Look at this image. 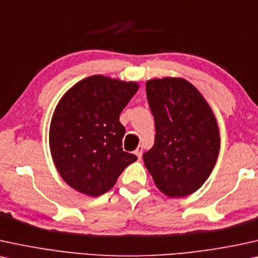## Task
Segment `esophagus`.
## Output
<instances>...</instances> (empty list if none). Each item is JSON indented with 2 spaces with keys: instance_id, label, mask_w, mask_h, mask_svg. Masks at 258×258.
I'll list each match as a JSON object with an SVG mask.
<instances>
[{
  "instance_id": "1",
  "label": "esophagus",
  "mask_w": 258,
  "mask_h": 258,
  "mask_svg": "<svg viewBox=\"0 0 258 258\" xmlns=\"http://www.w3.org/2000/svg\"><path fill=\"white\" fill-rule=\"evenodd\" d=\"M135 153H136V155L137 156H138V158L140 159V158H142V155H143V148H142V146H138V148H137L136 149V151H135Z\"/></svg>"
}]
</instances>
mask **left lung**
I'll use <instances>...</instances> for the list:
<instances>
[{"label":"left lung","mask_w":258,"mask_h":258,"mask_svg":"<svg viewBox=\"0 0 258 258\" xmlns=\"http://www.w3.org/2000/svg\"><path fill=\"white\" fill-rule=\"evenodd\" d=\"M146 96L155 118V144L143 155L156 187L169 198L197 191L211 175L220 135L210 105L184 78H153Z\"/></svg>","instance_id":"left-lung-1"}]
</instances>
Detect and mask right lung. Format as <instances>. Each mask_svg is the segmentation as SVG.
I'll use <instances>...</instances> for the list:
<instances>
[{
  "label": "right lung",
  "instance_id": "1",
  "mask_svg": "<svg viewBox=\"0 0 258 258\" xmlns=\"http://www.w3.org/2000/svg\"><path fill=\"white\" fill-rule=\"evenodd\" d=\"M137 82L94 75L71 87L52 115L50 150L61 178L80 193L108 191L137 156L122 150L119 115L138 91Z\"/></svg>",
  "mask_w": 258,
  "mask_h": 258
}]
</instances>
